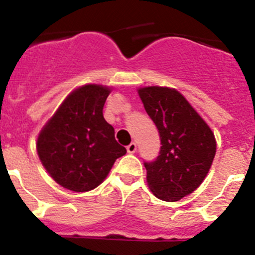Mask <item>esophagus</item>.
I'll return each mask as SVG.
<instances>
[{"instance_id": "esophagus-1", "label": "esophagus", "mask_w": 255, "mask_h": 255, "mask_svg": "<svg viewBox=\"0 0 255 255\" xmlns=\"http://www.w3.org/2000/svg\"><path fill=\"white\" fill-rule=\"evenodd\" d=\"M126 150H128V153H130V154L135 153V151H136V144L130 143L129 145L126 146Z\"/></svg>"}]
</instances>
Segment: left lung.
<instances>
[{
  "label": "left lung",
  "instance_id": "1",
  "mask_svg": "<svg viewBox=\"0 0 255 255\" xmlns=\"http://www.w3.org/2000/svg\"><path fill=\"white\" fill-rule=\"evenodd\" d=\"M146 114L160 137L159 155L144 162L149 188L168 202L181 200L202 183L216 153V141L183 96L167 87L140 88Z\"/></svg>",
  "mask_w": 255,
  "mask_h": 255
}]
</instances>
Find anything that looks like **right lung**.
I'll list each match as a JSON object with an SVG mask.
<instances>
[{"instance_id": "add662e5", "label": "right lung", "mask_w": 255, "mask_h": 255, "mask_svg": "<svg viewBox=\"0 0 255 255\" xmlns=\"http://www.w3.org/2000/svg\"><path fill=\"white\" fill-rule=\"evenodd\" d=\"M110 90L86 85L64 100L37 137V154L57 183L74 192L99 186L126 153L104 119Z\"/></svg>"}]
</instances>
